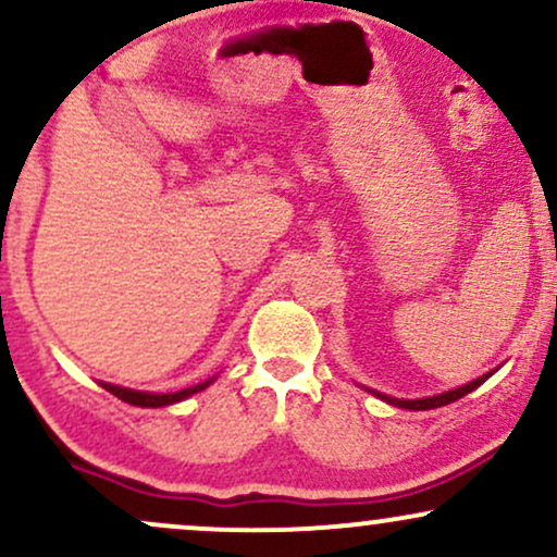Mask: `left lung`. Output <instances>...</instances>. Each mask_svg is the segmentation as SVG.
<instances>
[{"label":"left lung","mask_w":557,"mask_h":557,"mask_svg":"<svg viewBox=\"0 0 557 557\" xmlns=\"http://www.w3.org/2000/svg\"><path fill=\"white\" fill-rule=\"evenodd\" d=\"M492 374V372H490ZM490 374L479 376V380L469 382V385H461L456 389H447V393L443 395H432V398H419V400H400V398H389V395H382V393H374V389H369V393L380 395L382 400H387L389 406H398V408H408V411H430V408H440V406H447V403L463 398V395H469L471 389H476L479 385H482L484 380H490Z\"/></svg>","instance_id":"obj_1"}]
</instances>
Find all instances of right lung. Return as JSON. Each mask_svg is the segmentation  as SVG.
Segmentation results:
<instances>
[{"instance_id": "add662e5", "label": "right lung", "mask_w": 557, "mask_h": 557, "mask_svg": "<svg viewBox=\"0 0 557 557\" xmlns=\"http://www.w3.org/2000/svg\"><path fill=\"white\" fill-rule=\"evenodd\" d=\"M212 382H214V376H212V380L201 382V385L177 389V393H140V389H127V387H117V385H107V382H101V387L110 389L112 395H117L120 400L131 403V406H140V408H162V406H170V403L185 400V398H190V395L201 393V389L212 385Z\"/></svg>"}]
</instances>
